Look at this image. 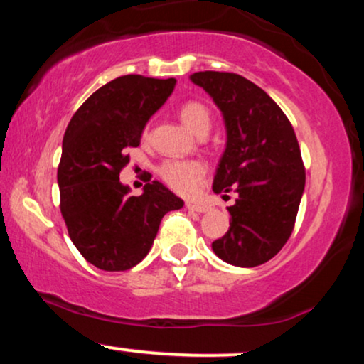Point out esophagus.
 Returning a JSON list of instances; mask_svg holds the SVG:
<instances>
[{"label":"esophagus","mask_w":364,"mask_h":364,"mask_svg":"<svg viewBox=\"0 0 364 364\" xmlns=\"http://www.w3.org/2000/svg\"><path fill=\"white\" fill-rule=\"evenodd\" d=\"M186 208L190 212H198V214H203V212L208 210L205 203H196V202H186Z\"/></svg>","instance_id":"obj_1"}]
</instances>
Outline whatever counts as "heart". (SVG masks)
<instances>
[{"mask_svg": "<svg viewBox=\"0 0 364 364\" xmlns=\"http://www.w3.org/2000/svg\"><path fill=\"white\" fill-rule=\"evenodd\" d=\"M179 116L185 124L196 135L208 133L212 124V114L208 107L200 101H186L179 107ZM150 128L147 127L144 136H149ZM159 176L171 190L181 195H191L198 190L207 176V164L202 161H183V159H169L162 162L159 168Z\"/></svg>", "mask_w": 364, "mask_h": 364, "instance_id": "b5f03b06", "label": "heart"}]
</instances>
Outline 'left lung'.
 I'll use <instances>...</instances> for the list:
<instances>
[{"mask_svg":"<svg viewBox=\"0 0 364 364\" xmlns=\"http://www.w3.org/2000/svg\"><path fill=\"white\" fill-rule=\"evenodd\" d=\"M191 82L212 95L228 129L212 188L237 193L228 232L212 250L231 265H262L287 243L301 202L306 171L296 133L274 99L241 75L198 72Z\"/></svg>","mask_w":364,"mask_h":364,"instance_id":"obj_1","label":"left lung"}]
</instances>
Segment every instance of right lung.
<instances>
[{"label": "right lung", "instance_id": "add662e5", "mask_svg": "<svg viewBox=\"0 0 364 364\" xmlns=\"http://www.w3.org/2000/svg\"><path fill=\"white\" fill-rule=\"evenodd\" d=\"M174 85V78L124 75L95 90L70 119L58 166L60 208L70 240L97 269L119 272L140 263L162 217L183 207L159 181L139 196L119 183L128 150L139 147L145 124Z\"/></svg>", "mask_w": 364, "mask_h": 364}]
</instances>
